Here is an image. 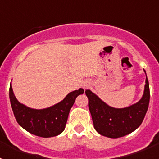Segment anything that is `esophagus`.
Wrapping results in <instances>:
<instances>
[{"mask_svg": "<svg viewBox=\"0 0 159 159\" xmlns=\"http://www.w3.org/2000/svg\"><path fill=\"white\" fill-rule=\"evenodd\" d=\"M84 88H87L88 87V84H84Z\"/></svg>", "mask_w": 159, "mask_h": 159, "instance_id": "esophagus-1", "label": "esophagus"}]
</instances>
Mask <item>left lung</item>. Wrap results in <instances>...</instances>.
<instances>
[{"label":"left lung","mask_w":159,"mask_h":159,"mask_svg":"<svg viewBox=\"0 0 159 159\" xmlns=\"http://www.w3.org/2000/svg\"><path fill=\"white\" fill-rule=\"evenodd\" d=\"M94 127L101 135L116 139L127 135L139 127L147 111L150 88L147 77L142 99L128 107L114 108L102 102L90 90L85 91Z\"/></svg>","instance_id":"left-lung-1"}]
</instances>
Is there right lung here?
<instances>
[{"label": "right lung", "instance_id": "add662e5", "mask_svg": "<svg viewBox=\"0 0 159 159\" xmlns=\"http://www.w3.org/2000/svg\"><path fill=\"white\" fill-rule=\"evenodd\" d=\"M83 93L84 89L80 88L70 92L54 106L36 110L18 102L12 92V85L9 88V99L16 122L28 132L43 138L57 136L64 131L71 107L76 97Z\"/></svg>", "mask_w": 159, "mask_h": 159}]
</instances>
